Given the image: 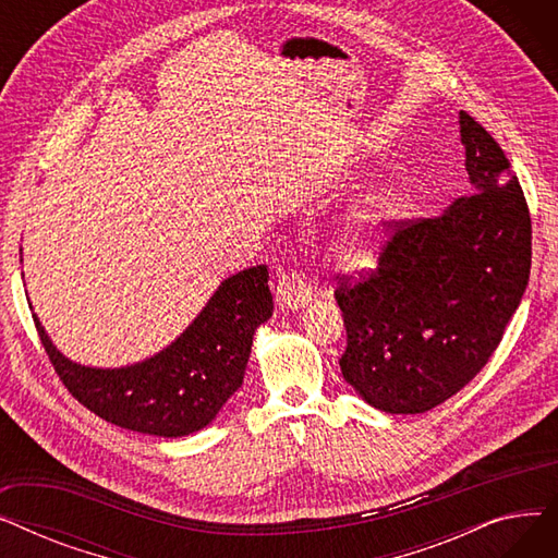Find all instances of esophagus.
<instances>
[{"mask_svg":"<svg viewBox=\"0 0 558 558\" xmlns=\"http://www.w3.org/2000/svg\"><path fill=\"white\" fill-rule=\"evenodd\" d=\"M276 294H278V303H280L282 310L303 307L312 299V291H310L307 282L296 271L280 276Z\"/></svg>","mask_w":558,"mask_h":558,"instance_id":"obj_1","label":"esophagus"}]
</instances>
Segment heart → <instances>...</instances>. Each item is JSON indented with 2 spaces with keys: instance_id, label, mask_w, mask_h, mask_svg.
I'll use <instances>...</instances> for the list:
<instances>
[{
  "instance_id": "b5f03b06",
  "label": "heart",
  "mask_w": 558,
  "mask_h": 558,
  "mask_svg": "<svg viewBox=\"0 0 558 558\" xmlns=\"http://www.w3.org/2000/svg\"><path fill=\"white\" fill-rule=\"evenodd\" d=\"M387 215V205L383 196H368L362 208L353 215L350 223L345 226L343 238L339 242V253L343 259L353 262L366 255L371 244L375 242L379 228H383Z\"/></svg>"
}]
</instances>
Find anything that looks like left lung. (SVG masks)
Masks as SVG:
<instances>
[{
  "label": "left lung",
  "mask_w": 558,
  "mask_h": 558,
  "mask_svg": "<svg viewBox=\"0 0 558 558\" xmlns=\"http://www.w3.org/2000/svg\"><path fill=\"white\" fill-rule=\"evenodd\" d=\"M475 194L432 219L396 221L377 269L335 299L343 314L345 383L387 414H423L486 366L532 269V217L490 133L459 112Z\"/></svg>",
  "instance_id": "1"
}]
</instances>
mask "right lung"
I'll return each mask as SVG.
<instances>
[{
  "label": "right lung",
  "mask_w": 558,
  "mask_h": 558,
  "mask_svg": "<svg viewBox=\"0 0 558 558\" xmlns=\"http://www.w3.org/2000/svg\"><path fill=\"white\" fill-rule=\"evenodd\" d=\"M274 314L269 269H244L219 284L194 324L156 357L124 368L70 362L40 341L65 389L99 418L151 436H185L210 425L244 383L257 326Z\"/></svg>",
  "instance_id": "add662e5"
}]
</instances>
